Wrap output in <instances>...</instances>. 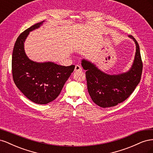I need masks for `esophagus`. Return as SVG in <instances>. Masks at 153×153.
Returning a JSON list of instances; mask_svg holds the SVG:
<instances>
[{"instance_id": "esophagus-1", "label": "esophagus", "mask_w": 153, "mask_h": 153, "mask_svg": "<svg viewBox=\"0 0 153 153\" xmlns=\"http://www.w3.org/2000/svg\"><path fill=\"white\" fill-rule=\"evenodd\" d=\"M82 69L81 68V66L80 65H76L75 68V71H82Z\"/></svg>"}]
</instances>
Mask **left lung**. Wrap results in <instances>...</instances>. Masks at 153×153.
<instances>
[{
	"label": "left lung",
	"mask_w": 153,
	"mask_h": 153,
	"mask_svg": "<svg viewBox=\"0 0 153 153\" xmlns=\"http://www.w3.org/2000/svg\"><path fill=\"white\" fill-rule=\"evenodd\" d=\"M128 37L135 42L136 52L132 66L127 72L111 75L87 60L82 61V66L86 70L88 92L93 102L100 107H112L122 103L131 94L140 81L143 64L139 45L131 35Z\"/></svg>",
	"instance_id": "8db88e82"
}]
</instances>
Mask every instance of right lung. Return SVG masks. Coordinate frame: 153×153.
<instances>
[{"mask_svg": "<svg viewBox=\"0 0 153 153\" xmlns=\"http://www.w3.org/2000/svg\"><path fill=\"white\" fill-rule=\"evenodd\" d=\"M38 23L18 37L12 55V74L14 82L29 100L37 104H47L61 93L75 65L60 66L52 62H37L27 56L24 42L29 32L43 24Z\"/></svg>", "mask_w": 153, "mask_h": 153, "instance_id": "1", "label": "right lung"}]
</instances>
